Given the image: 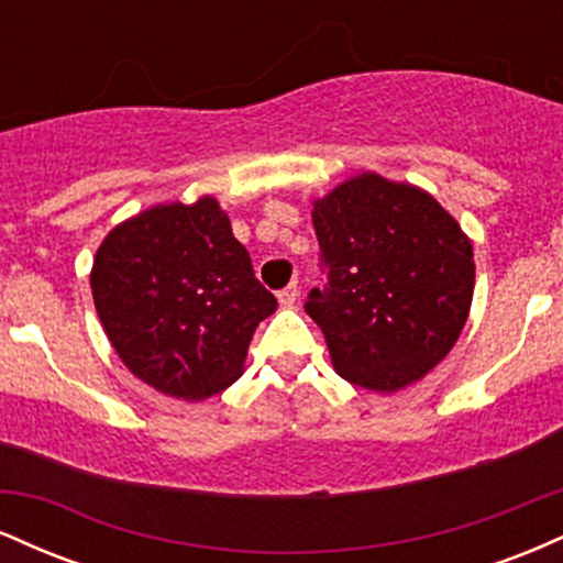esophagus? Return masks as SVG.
Wrapping results in <instances>:
<instances>
[{"instance_id":"34e87169","label":"esophagus","mask_w":563,"mask_h":563,"mask_svg":"<svg viewBox=\"0 0 563 563\" xmlns=\"http://www.w3.org/2000/svg\"><path fill=\"white\" fill-rule=\"evenodd\" d=\"M296 299H299V286H296V283H290V286L277 290V301H280V307H294Z\"/></svg>"}]
</instances>
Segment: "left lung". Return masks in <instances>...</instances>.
I'll return each mask as SVG.
<instances>
[{"label": "left lung", "mask_w": 563, "mask_h": 563, "mask_svg": "<svg viewBox=\"0 0 563 563\" xmlns=\"http://www.w3.org/2000/svg\"><path fill=\"white\" fill-rule=\"evenodd\" d=\"M328 283L307 296L349 384L397 391L448 357L474 296V249L421 187L367 172L314 200Z\"/></svg>", "instance_id": "obj_1"}]
</instances>
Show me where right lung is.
I'll return each mask as SVG.
<instances>
[{
    "label": "right lung",
    "instance_id": "obj_1",
    "mask_svg": "<svg viewBox=\"0 0 563 563\" xmlns=\"http://www.w3.org/2000/svg\"><path fill=\"white\" fill-rule=\"evenodd\" d=\"M89 286L121 363L177 399H206L241 378L251 335L277 309L211 196L113 228Z\"/></svg>",
    "mask_w": 563,
    "mask_h": 563
}]
</instances>
